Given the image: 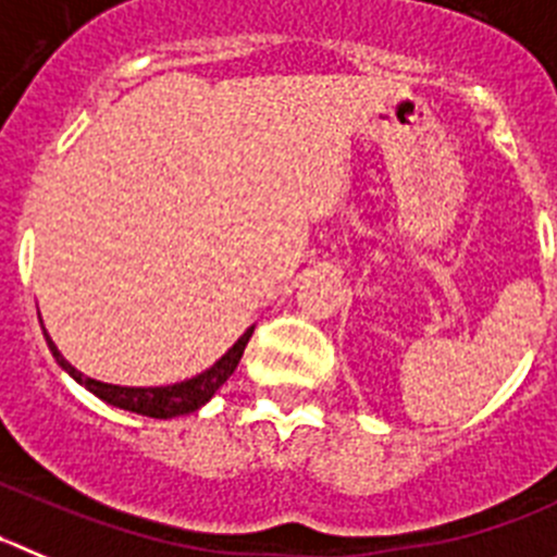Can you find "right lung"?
Listing matches in <instances>:
<instances>
[{
    "label": "right lung",
    "instance_id": "right-lung-1",
    "mask_svg": "<svg viewBox=\"0 0 557 557\" xmlns=\"http://www.w3.org/2000/svg\"><path fill=\"white\" fill-rule=\"evenodd\" d=\"M252 330L255 326H249V330L233 343V349H227V355L222 357V360H216L208 371H202L200 376L186 379V382H178V384H170V387H121V384H107V382H96V379L90 376H82V373L76 371V368L71 366L60 351H57L54 341L46 335V330L44 335H46V343H49L51 355H54V360L60 362V366L76 379V382L85 384L92 396H98L101 401L112 404V407L117 409H128V412L145 414V418L168 420V418H178V414L197 412L208 398L214 396L216 389L231 379V373L236 371L238 360H242L244 349H247L249 337H252Z\"/></svg>",
    "mask_w": 557,
    "mask_h": 557
}]
</instances>
